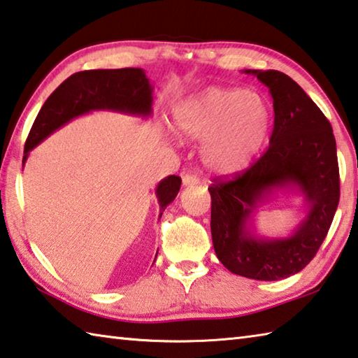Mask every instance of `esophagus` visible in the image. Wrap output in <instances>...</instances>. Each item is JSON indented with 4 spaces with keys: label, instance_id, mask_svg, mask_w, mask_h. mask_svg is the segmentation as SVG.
Masks as SVG:
<instances>
[{
    "label": "esophagus",
    "instance_id": "obj_1",
    "mask_svg": "<svg viewBox=\"0 0 358 358\" xmlns=\"http://www.w3.org/2000/svg\"><path fill=\"white\" fill-rule=\"evenodd\" d=\"M181 181H183V186H196V185H199V178L194 173H185L183 178H181Z\"/></svg>",
    "mask_w": 358,
    "mask_h": 358
}]
</instances>
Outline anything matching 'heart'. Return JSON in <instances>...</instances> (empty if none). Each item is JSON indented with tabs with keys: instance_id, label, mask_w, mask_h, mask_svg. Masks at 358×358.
I'll return each mask as SVG.
<instances>
[{
	"instance_id": "b5f03b06",
	"label": "heart",
	"mask_w": 358,
	"mask_h": 358,
	"mask_svg": "<svg viewBox=\"0 0 358 358\" xmlns=\"http://www.w3.org/2000/svg\"><path fill=\"white\" fill-rule=\"evenodd\" d=\"M272 119L263 95L238 87H206L173 109L177 133L203 142L201 161L217 177H235L257 161L269 141Z\"/></svg>"
}]
</instances>
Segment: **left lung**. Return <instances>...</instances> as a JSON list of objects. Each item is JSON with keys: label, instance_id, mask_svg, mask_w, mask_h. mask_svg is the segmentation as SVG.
Masks as SVG:
<instances>
[{"label": "left lung", "instance_id": "1", "mask_svg": "<svg viewBox=\"0 0 358 358\" xmlns=\"http://www.w3.org/2000/svg\"><path fill=\"white\" fill-rule=\"evenodd\" d=\"M255 75L274 100L269 148L249 171L217 181L211 194L214 252L233 274L274 282L301 272L316 255L340 201L336 142L332 125L316 103L288 75L277 70H244ZM278 192L299 193L304 217L287 237L259 236L257 208Z\"/></svg>", "mask_w": 358, "mask_h": 358}]
</instances>
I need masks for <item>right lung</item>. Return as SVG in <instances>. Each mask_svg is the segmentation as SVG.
Listing matches in <instances>:
<instances>
[{"label": "right lung", "mask_w": 358, "mask_h": 358, "mask_svg": "<svg viewBox=\"0 0 358 358\" xmlns=\"http://www.w3.org/2000/svg\"><path fill=\"white\" fill-rule=\"evenodd\" d=\"M152 105L153 86L145 75V70L115 69L78 71L67 78L48 96L38 111L26 139L23 166L32 148L76 117L94 111H111L148 119L153 113ZM180 186L181 178L177 175H169L158 183L155 194L159 203V217L167 205L177 197Z\"/></svg>", "instance_id": "add662e5"}]
</instances>
